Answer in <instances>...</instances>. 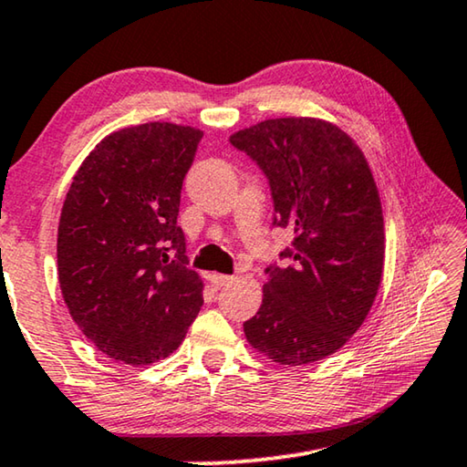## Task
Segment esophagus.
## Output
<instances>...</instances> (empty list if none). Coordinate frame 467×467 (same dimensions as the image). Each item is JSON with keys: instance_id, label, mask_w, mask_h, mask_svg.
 Instances as JSON below:
<instances>
[{"instance_id": "esophagus-1", "label": "esophagus", "mask_w": 467, "mask_h": 467, "mask_svg": "<svg viewBox=\"0 0 467 467\" xmlns=\"http://www.w3.org/2000/svg\"><path fill=\"white\" fill-rule=\"evenodd\" d=\"M210 283L213 288H224L234 283V276H226V274H210Z\"/></svg>"}]
</instances>
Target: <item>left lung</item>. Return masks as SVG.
<instances>
[{
  "label": "left lung",
  "mask_w": 467,
  "mask_h": 467,
  "mask_svg": "<svg viewBox=\"0 0 467 467\" xmlns=\"http://www.w3.org/2000/svg\"><path fill=\"white\" fill-rule=\"evenodd\" d=\"M231 143L270 182L274 224L293 228L288 265H268L249 345L283 366L337 353L369 314L384 268V220L372 170L358 143L320 118H272Z\"/></svg>",
  "instance_id": "left-lung-1"
}]
</instances>
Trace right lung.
I'll use <instances>...</instances> for the list:
<instances>
[{
	"mask_svg": "<svg viewBox=\"0 0 467 467\" xmlns=\"http://www.w3.org/2000/svg\"><path fill=\"white\" fill-rule=\"evenodd\" d=\"M203 130L172 122L120 129L74 174L57 226V278L80 332L101 353L150 366L179 349L203 306L176 224Z\"/></svg>",
	"mask_w": 467,
	"mask_h": 467,
	"instance_id": "1",
	"label": "right lung"
}]
</instances>
